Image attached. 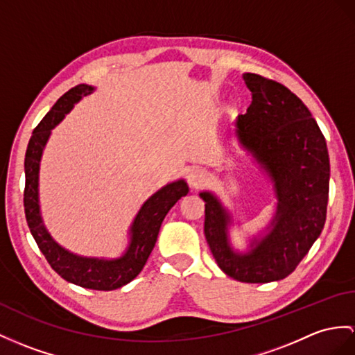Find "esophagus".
<instances>
[{
    "label": "esophagus",
    "mask_w": 355,
    "mask_h": 355,
    "mask_svg": "<svg viewBox=\"0 0 355 355\" xmlns=\"http://www.w3.org/2000/svg\"><path fill=\"white\" fill-rule=\"evenodd\" d=\"M187 180L191 188H198L200 185H203V182L206 180V175L200 167H193L187 173Z\"/></svg>",
    "instance_id": "1"
}]
</instances>
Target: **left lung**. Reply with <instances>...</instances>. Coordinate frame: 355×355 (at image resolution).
Here are the masks:
<instances>
[{"label": "left lung", "mask_w": 355, "mask_h": 355, "mask_svg": "<svg viewBox=\"0 0 355 355\" xmlns=\"http://www.w3.org/2000/svg\"><path fill=\"white\" fill-rule=\"evenodd\" d=\"M252 92L235 137L272 182L275 214L247 252L233 248V217L217 194L202 191L205 236L223 272L243 283L277 282L295 270L321 235L327 217L330 158L312 112L283 84L256 73L243 75Z\"/></svg>", "instance_id": "8db88e82"}]
</instances>
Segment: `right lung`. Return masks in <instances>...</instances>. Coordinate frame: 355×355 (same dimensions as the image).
<instances>
[{
    "label": "right lung",
    "mask_w": 355,
    "mask_h": 355,
    "mask_svg": "<svg viewBox=\"0 0 355 355\" xmlns=\"http://www.w3.org/2000/svg\"><path fill=\"white\" fill-rule=\"evenodd\" d=\"M94 87L80 84L60 98L48 114L33 131L27 153H25V191L24 207L31 235L40 252L46 257L53 270L78 286L94 291H114L132 282L141 272L157 243L161 224L180 197L188 194V185L184 179L175 180L158 189L146 200L129 227V243L120 257H89L69 252L51 236L42 218L39 203V171L45 146L51 131L62 122L67 112L83 96L93 93Z\"/></svg>",
    "instance_id": "right-lung-1"
}]
</instances>
